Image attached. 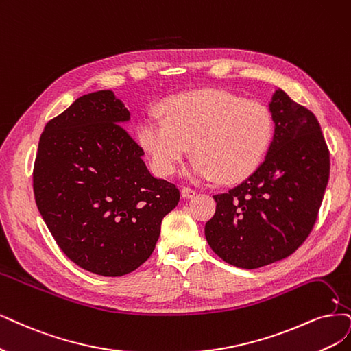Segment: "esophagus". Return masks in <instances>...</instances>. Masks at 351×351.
I'll return each instance as SVG.
<instances>
[{
	"instance_id": "obj_1",
	"label": "esophagus",
	"mask_w": 351,
	"mask_h": 351,
	"mask_svg": "<svg viewBox=\"0 0 351 351\" xmlns=\"http://www.w3.org/2000/svg\"><path fill=\"white\" fill-rule=\"evenodd\" d=\"M182 195L185 198H193V197L197 195V191L193 189V188H189V186H184L182 188Z\"/></svg>"
}]
</instances>
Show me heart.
<instances>
[{
	"instance_id": "1",
	"label": "heart",
	"mask_w": 351,
	"mask_h": 351,
	"mask_svg": "<svg viewBox=\"0 0 351 351\" xmlns=\"http://www.w3.org/2000/svg\"><path fill=\"white\" fill-rule=\"evenodd\" d=\"M160 110L163 119L149 117L137 125V140L159 176L173 175L192 145L193 178L239 182L261 166L274 140V117L265 104L226 90L176 94Z\"/></svg>"
}]
</instances>
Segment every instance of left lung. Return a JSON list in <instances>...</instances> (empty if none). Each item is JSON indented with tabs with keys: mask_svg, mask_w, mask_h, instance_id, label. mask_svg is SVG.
I'll return each mask as SVG.
<instances>
[{
	"mask_svg": "<svg viewBox=\"0 0 351 351\" xmlns=\"http://www.w3.org/2000/svg\"><path fill=\"white\" fill-rule=\"evenodd\" d=\"M275 136L265 162L214 195L205 237L224 262L257 269L291 256L317 221L330 176V150L317 117L282 89L271 97Z\"/></svg>",
	"mask_w": 351,
	"mask_h": 351,
	"instance_id": "8db88e82",
	"label": "left lung"
}]
</instances>
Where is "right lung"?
<instances>
[{
    "label": "right lung",
    "mask_w": 351,
    "mask_h": 351,
    "mask_svg": "<svg viewBox=\"0 0 351 351\" xmlns=\"http://www.w3.org/2000/svg\"><path fill=\"white\" fill-rule=\"evenodd\" d=\"M130 112L111 90L77 98L38 140L33 191L60 250L101 276H123L153 253L178 186L154 178L124 128Z\"/></svg>",
    "instance_id": "right-lung-1"
}]
</instances>
